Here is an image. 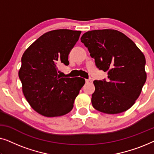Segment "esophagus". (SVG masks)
<instances>
[{
  "label": "esophagus",
  "mask_w": 154,
  "mask_h": 154,
  "mask_svg": "<svg viewBox=\"0 0 154 154\" xmlns=\"http://www.w3.org/2000/svg\"><path fill=\"white\" fill-rule=\"evenodd\" d=\"M91 82H92L91 80H89V79H85V83H91Z\"/></svg>",
  "instance_id": "esophagus-1"
}]
</instances>
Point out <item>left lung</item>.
Instances as JSON below:
<instances>
[{
    "mask_svg": "<svg viewBox=\"0 0 154 154\" xmlns=\"http://www.w3.org/2000/svg\"><path fill=\"white\" fill-rule=\"evenodd\" d=\"M81 41L108 79L94 81L92 104L102 113L116 114L129 109L139 97L146 80V60L135 43L113 29L93 30Z\"/></svg>",
    "mask_w": 154,
    "mask_h": 154,
    "instance_id": "1",
    "label": "left lung"
}]
</instances>
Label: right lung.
I'll return each instance as SVG.
<instances>
[{"label":"right lung","mask_w":154,"mask_h":154,"mask_svg":"<svg viewBox=\"0 0 154 154\" xmlns=\"http://www.w3.org/2000/svg\"><path fill=\"white\" fill-rule=\"evenodd\" d=\"M81 31L57 29L42 35L24 52L19 77L31 106L47 117L60 116L72 110L85 84L82 78H61L57 65H69L68 57Z\"/></svg>","instance_id":"obj_1"}]
</instances>
